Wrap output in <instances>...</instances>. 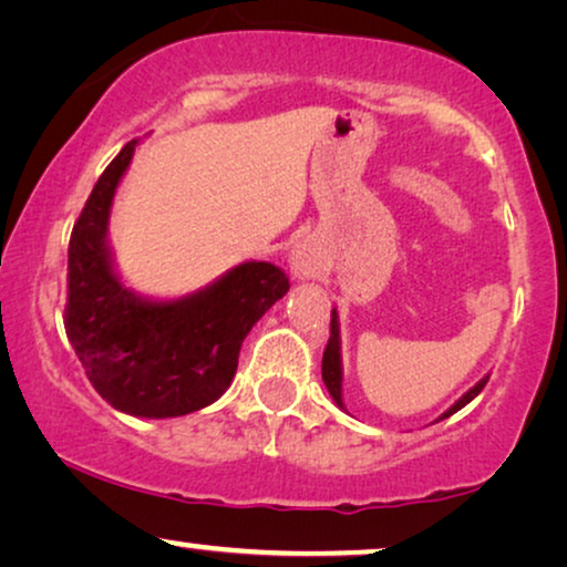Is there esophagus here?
I'll list each match as a JSON object with an SVG mask.
<instances>
[{"label": "esophagus", "instance_id": "esophagus-1", "mask_svg": "<svg viewBox=\"0 0 567 567\" xmlns=\"http://www.w3.org/2000/svg\"><path fill=\"white\" fill-rule=\"evenodd\" d=\"M291 274L297 278H317L320 276V260H317L315 250H309L307 245H299L291 252Z\"/></svg>", "mask_w": 567, "mask_h": 567}]
</instances>
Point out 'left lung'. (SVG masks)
I'll return each instance as SVG.
<instances>
[{
	"label": "left lung",
	"mask_w": 567,
	"mask_h": 567,
	"mask_svg": "<svg viewBox=\"0 0 567 567\" xmlns=\"http://www.w3.org/2000/svg\"><path fill=\"white\" fill-rule=\"evenodd\" d=\"M487 379H491V377H483L475 386H472V390L464 392L462 398L456 400L444 415H439V421H444V417L454 415L456 410H462L464 405H467V402L475 400L477 394L483 392ZM322 382H324V386H328L330 398L336 400V405L346 410V405H343V361H340V322H338L336 309L330 312V340H328V348H324V353H322Z\"/></svg>",
	"instance_id": "left-lung-1"
}]
</instances>
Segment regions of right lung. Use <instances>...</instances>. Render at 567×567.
<instances>
[{
	"instance_id": "add662e5",
	"label": "right lung",
	"mask_w": 567,
	"mask_h": 567,
	"mask_svg": "<svg viewBox=\"0 0 567 567\" xmlns=\"http://www.w3.org/2000/svg\"><path fill=\"white\" fill-rule=\"evenodd\" d=\"M138 138L92 188L69 239L66 338L100 398L134 417H177L227 392L252 324L289 291L270 262H239L206 289L146 299L115 274L107 221Z\"/></svg>"
}]
</instances>
